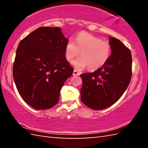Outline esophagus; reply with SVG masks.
Wrapping results in <instances>:
<instances>
[{
  "instance_id": "34e87169",
  "label": "esophagus",
  "mask_w": 148,
  "mask_h": 148,
  "mask_svg": "<svg viewBox=\"0 0 148 148\" xmlns=\"http://www.w3.org/2000/svg\"><path fill=\"white\" fill-rule=\"evenodd\" d=\"M79 74H80V73L78 71H77L76 70H74L73 72V76H79Z\"/></svg>"
}]
</instances>
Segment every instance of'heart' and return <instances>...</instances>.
Wrapping results in <instances>:
<instances>
[{
  "label": "heart",
  "mask_w": 148,
  "mask_h": 148,
  "mask_svg": "<svg viewBox=\"0 0 148 148\" xmlns=\"http://www.w3.org/2000/svg\"><path fill=\"white\" fill-rule=\"evenodd\" d=\"M81 52L82 57L76 60L73 64L77 70L88 67L95 71L106 63L112 53L108 42L86 32L79 33L76 40L71 39L65 47V56L69 62H72Z\"/></svg>",
  "instance_id": "b5f03b06"
}]
</instances>
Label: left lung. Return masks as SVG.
<instances>
[{"label":"left lung","mask_w":148,"mask_h":148,"mask_svg":"<svg viewBox=\"0 0 148 148\" xmlns=\"http://www.w3.org/2000/svg\"><path fill=\"white\" fill-rule=\"evenodd\" d=\"M109 43L112 54L106 63L93 72L81 74V101L92 110H104L114 104L124 93L131 79L130 49L114 37H110Z\"/></svg>","instance_id":"left-lung-1"}]
</instances>
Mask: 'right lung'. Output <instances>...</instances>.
I'll return each instance as SVG.
<instances>
[{
	"mask_svg": "<svg viewBox=\"0 0 148 148\" xmlns=\"http://www.w3.org/2000/svg\"><path fill=\"white\" fill-rule=\"evenodd\" d=\"M69 40L59 27H42L19 42L13 76L22 99L36 110H46L59 101V94L74 69L66 61Z\"/></svg>",
	"mask_w": 148,
	"mask_h": 148,
	"instance_id": "1",
	"label": "right lung"
}]
</instances>
